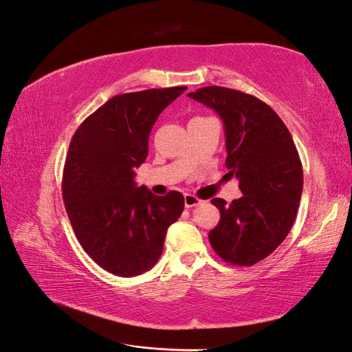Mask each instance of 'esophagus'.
<instances>
[{
	"mask_svg": "<svg viewBox=\"0 0 352 352\" xmlns=\"http://www.w3.org/2000/svg\"><path fill=\"white\" fill-rule=\"evenodd\" d=\"M184 201H185V206L186 208H192V206H197L201 203V200L196 196H192V194H185L184 196Z\"/></svg>",
	"mask_w": 352,
	"mask_h": 352,
	"instance_id": "34e87169",
	"label": "esophagus"
}]
</instances>
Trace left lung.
Returning a JSON list of instances; mask_svg holds the SVG:
<instances>
[{"instance_id":"obj_1","label":"left lung","mask_w":352,"mask_h":352,"mask_svg":"<svg viewBox=\"0 0 352 352\" xmlns=\"http://www.w3.org/2000/svg\"><path fill=\"white\" fill-rule=\"evenodd\" d=\"M188 96L221 117L226 167L242 191L230 205L210 200L221 217L209 242L224 262L252 267L282 244L295 221L302 192L298 151L283 120L256 96L218 85Z\"/></svg>"}]
</instances>
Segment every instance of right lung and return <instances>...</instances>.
Instances as JSON below:
<instances>
[{
    "label": "right lung",
    "instance_id": "obj_1",
    "mask_svg": "<svg viewBox=\"0 0 352 352\" xmlns=\"http://www.w3.org/2000/svg\"><path fill=\"white\" fill-rule=\"evenodd\" d=\"M186 87L117 95L85 119L70 140L63 200L84 252L119 277L149 271L162 253L167 229L184 210V196H155L135 185L158 116Z\"/></svg>",
    "mask_w": 352,
    "mask_h": 352
}]
</instances>
